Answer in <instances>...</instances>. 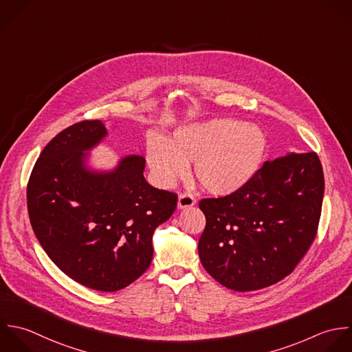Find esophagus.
<instances>
[{
	"mask_svg": "<svg viewBox=\"0 0 352 352\" xmlns=\"http://www.w3.org/2000/svg\"><path fill=\"white\" fill-rule=\"evenodd\" d=\"M195 204H196V199L190 193H181L179 195V197H178V208L179 210L193 207Z\"/></svg>",
	"mask_w": 352,
	"mask_h": 352,
	"instance_id": "esophagus-1",
	"label": "esophagus"
}]
</instances>
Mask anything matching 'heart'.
Segmentation results:
<instances>
[{"mask_svg": "<svg viewBox=\"0 0 352 352\" xmlns=\"http://www.w3.org/2000/svg\"><path fill=\"white\" fill-rule=\"evenodd\" d=\"M266 151V135L255 124L217 118L177 129L170 141L146 140V160L162 186H170L193 163L199 184L215 196L240 190L255 175Z\"/></svg>", "mask_w": 352, "mask_h": 352, "instance_id": "obj_1", "label": "heart"}]
</instances>
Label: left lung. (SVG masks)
<instances>
[{
	"instance_id": "obj_1",
	"label": "left lung",
	"mask_w": 352,
	"mask_h": 352,
	"mask_svg": "<svg viewBox=\"0 0 352 352\" xmlns=\"http://www.w3.org/2000/svg\"><path fill=\"white\" fill-rule=\"evenodd\" d=\"M324 189L318 155L289 153L265 162L240 190L203 199L201 265L219 284L237 292L281 281L317 236Z\"/></svg>"
}]
</instances>
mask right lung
<instances>
[{"label": "right lung", "instance_id": "obj_1", "mask_svg": "<svg viewBox=\"0 0 352 352\" xmlns=\"http://www.w3.org/2000/svg\"><path fill=\"white\" fill-rule=\"evenodd\" d=\"M105 135L101 120L60 131L35 162L27 208L39 244L64 274L115 292L149 267L153 232L174 214L178 196L145 181L142 156L123 157L113 171H90L83 152Z\"/></svg>", "mask_w": 352, "mask_h": 352}]
</instances>
